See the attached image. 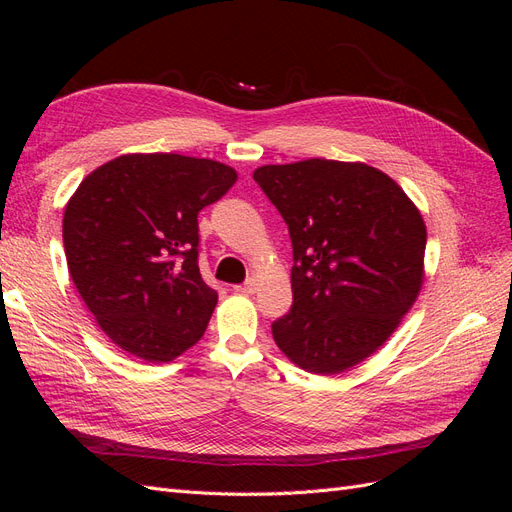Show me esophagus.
Here are the masks:
<instances>
[{
  "mask_svg": "<svg viewBox=\"0 0 512 512\" xmlns=\"http://www.w3.org/2000/svg\"><path fill=\"white\" fill-rule=\"evenodd\" d=\"M232 288H235V292H241V294H254L256 292V280H254V277H250V280H245L243 284H237Z\"/></svg>",
  "mask_w": 512,
  "mask_h": 512,
  "instance_id": "obj_1",
  "label": "esophagus"
}]
</instances>
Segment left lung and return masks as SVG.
Segmentation results:
<instances>
[{
	"instance_id": "8db88e82",
	"label": "left lung",
	"mask_w": 512,
	"mask_h": 512,
	"mask_svg": "<svg viewBox=\"0 0 512 512\" xmlns=\"http://www.w3.org/2000/svg\"><path fill=\"white\" fill-rule=\"evenodd\" d=\"M292 241V307L275 344L312 374H339L374 354L423 284L421 213L382 170L303 160L254 170Z\"/></svg>"
}]
</instances>
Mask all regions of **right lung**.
<instances>
[{
	"instance_id": "1",
	"label": "right lung",
	"mask_w": 512,
	"mask_h": 512,
	"mask_svg": "<svg viewBox=\"0 0 512 512\" xmlns=\"http://www.w3.org/2000/svg\"><path fill=\"white\" fill-rule=\"evenodd\" d=\"M237 181L226 164L132 153L87 175L64 213L70 277L121 350L166 363L203 337L218 292L198 269V213Z\"/></svg>"
}]
</instances>
